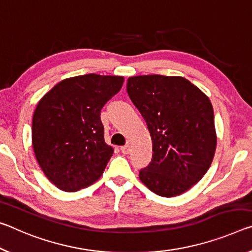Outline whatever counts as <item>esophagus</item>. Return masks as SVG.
<instances>
[{
  "label": "esophagus",
  "mask_w": 252,
  "mask_h": 252,
  "mask_svg": "<svg viewBox=\"0 0 252 252\" xmlns=\"http://www.w3.org/2000/svg\"><path fill=\"white\" fill-rule=\"evenodd\" d=\"M121 151L123 154H129L130 152V146L129 145H125V146H122L121 147Z\"/></svg>",
  "instance_id": "obj_1"
}]
</instances>
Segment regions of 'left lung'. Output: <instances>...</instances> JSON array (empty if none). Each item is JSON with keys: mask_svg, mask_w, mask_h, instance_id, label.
I'll return each mask as SVG.
<instances>
[{"mask_svg": "<svg viewBox=\"0 0 252 252\" xmlns=\"http://www.w3.org/2000/svg\"><path fill=\"white\" fill-rule=\"evenodd\" d=\"M127 93L147 124L153 158L139 179L155 194L173 197L208 172L217 148L212 104L179 76L129 77Z\"/></svg>", "mask_w": 252, "mask_h": 252, "instance_id": "left-lung-1", "label": "left lung"}]
</instances>
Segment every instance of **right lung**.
<instances>
[{
  "instance_id": "add662e5",
  "label": "right lung",
  "mask_w": 252,
  "mask_h": 252,
  "mask_svg": "<svg viewBox=\"0 0 252 252\" xmlns=\"http://www.w3.org/2000/svg\"><path fill=\"white\" fill-rule=\"evenodd\" d=\"M124 84L122 76L88 73L58 82L40 99L32 119V145L45 176L76 192L102 175L114 153L104 138L100 110Z\"/></svg>"
}]
</instances>
